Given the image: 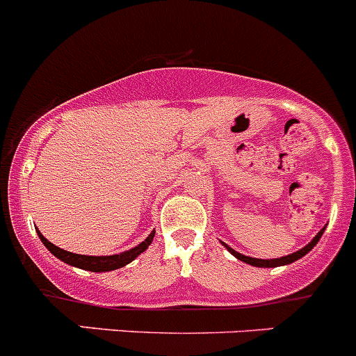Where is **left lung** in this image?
Listing matches in <instances>:
<instances>
[{
    "label": "left lung",
    "mask_w": 356,
    "mask_h": 356,
    "mask_svg": "<svg viewBox=\"0 0 356 356\" xmlns=\"http://www.w3.org/2000/svg\"><path fill=\"white\" fill-rule=\"evenodd\" d=\"M325 228H327V227H323V228H321V230L318 232V235H316V237L313 238V241L309 242L307 245H304V248H302V249H298V251H295V253H291V254H286V257H281V258H270V260H261V258H251V257H245V254H241V253H237V251H235V249H232L230 245H228V244H225V242H221V244H223L225 248H227L228 251H230V253L234 254L235 258H237V260L244 261V264L253 265V267H261V268H274V267H283V265H290V264H293V261L300 260L302 257H305V254H307L309 251H311V249H313L314 245L318 244V242H320V238H321V235H323Z\"/></svg>",
    "instance_id": "8db88e82"
}]
</instances>
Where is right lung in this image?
<instances>
[{"mask_svg":"<svg viewBox=\"0 0 356 356\" xmlns=\"http://www.w3.org/2000/svg\"><path fill=\"white\" fill-rule=\"evenodd\" d=\"M36 234H38L40 241L43 242V245H45V248H47L49 251H51V253L54 254L56 258H58V260L65 261V264L72 265V267L82 268V270L108 272V270H115V268L124 267V265H128L129 261L135 260L138 254L144 253L145 249L151 245V242H152V238H154L156 232L152 230L151 234H149V237L145 238L144 242H140L138 245H135V248L128 249V251H122V253H119V254H111V257H88V254L70 253V251H65V249L58 248V245H54L52 242H49L47 238L40 234L38 228H36Z\"/></svg>","mask_w":356,"mask_h":356,"instance_id":"add662e5","label":"right lung"}]
</instances>
